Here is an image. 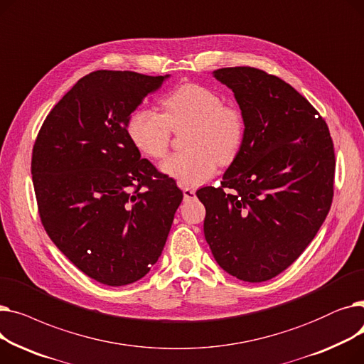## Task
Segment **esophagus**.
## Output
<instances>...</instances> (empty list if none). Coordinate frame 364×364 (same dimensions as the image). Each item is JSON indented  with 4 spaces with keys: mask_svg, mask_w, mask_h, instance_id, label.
Here are the masks:
<instances>
[{
    "mask_svg": "<svg viewBox=\"0 0 364 364\" xmlns=\"http://www.w3.org/2000/svg\"><path fill=\"white\" fill-rule=\"evenodd\" d=\"M183 195H184V200H188V199H193L196 196V192L193 188H188V187H184L183 188Z\"/></svg>",
    "mask_w": 364,
    "mask_h": 364,
    "instance_id": "34e87169",
    "label": "esophagus"
}]
</instances>
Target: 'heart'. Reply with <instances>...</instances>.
I'll use <instances>...</instances> for the list:
<instances>
[{"mask_svg": "<svg viewBox=\"0 0 364 364\" xmlns=\"http://www.w3.org/2000/svg\"><path fill=\"white\" fill-rule=\"evenodd\" d=\"M221 94L196 82H184L162 99L164 112L140 107L131 113L128 136L144 156L164 159L171 146L172 131L187 128L184 149L162 164L165 176L180 186L193 187L211 178L221 165H230L242 150L246 136L243 110L223 103Z\"/></svg>", "mask_w": 364, "mask_h": 364, "instance_id": "1", "label": "heart"}]
</instances>
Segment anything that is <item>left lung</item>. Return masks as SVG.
Here are the masks:
<instances>
[{
  "label": "left lung",
  "instance_id": "8db88e82",
  "mask_svg": "<svg viewBox=\"0 0 364 364\" xmlns=\"http://www.w3.org/2000/svg\"><path fill=\"white\" fill-rule=\"evenodd\" d=\"M214 75L235 92L246 136L221 186L198 190L203 233L223 270L265 282L305 251L329 213L333 141L314 106L277 76L250 66Z\"/></svg>",
  "mask_w": 364,
  "mask_h": 364
}]
</instances>
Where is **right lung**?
<instances>
[{
    "instance_id": "obj_1",
    "label": "right lung",
    "mask_w": 364,
    "mask_h": 364,
    "mask_svg": "<svg viewBox=\"0 0 364 364\" xmlns=\"http://www.w3.org/2000/svg\"><path fill=\"white\" fill-rule=\"evenodd\" d=\"M168 76V75H166ZM166 76L95 70L57 103L32 149V183L47 235L78 269L107 286L149 273L183 192L141 159L127 124Z\"/></svg>"
}]
</instances>
